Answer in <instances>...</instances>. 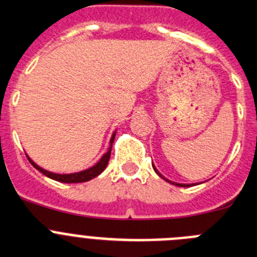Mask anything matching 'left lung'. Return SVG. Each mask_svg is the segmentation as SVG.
<instances>
[{
	"label": "left lung",
	"instance_id": "8db88e82",
	"mask_svg": "<svg viewBox=\"0 0 257 257\" xmlns=\"http://www.w3.org/2000/svg\"><path fill=\"white\" fill-rule=\"evenodd\" d=\"M153 169H154V171H156V172H157V174L160 175L161 178H162V179H165V180H166V181H169V183L174 184V185H178V187H183V188H185V187H190V184H179V183H174V181H170V180H169V179H166V178H165V176H162V175H161V174H160V172H158V170H157V169H156V166H154V165H153Z\"/></svg>",
	"mask_w": 257,
	"mask_h": 257
}]
</instances>
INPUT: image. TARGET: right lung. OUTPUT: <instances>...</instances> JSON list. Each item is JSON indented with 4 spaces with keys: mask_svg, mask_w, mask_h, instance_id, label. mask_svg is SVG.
Returning a JSON list of instances; mask_svg holds the SVG:
<instances>
[{
    "mask_svg": "<svg viewBox=\"0 0 257 257\" xmlns=\"http://www.w3.org/2000/svg\"><path fill=\"white\" fill-rule=\"evenodd\" d=\"M114 136H115V133H113L112 138H110V142H109L108 152L103 154V157H101L100 160H99V162H97L96 165H94L92 167H90V169H87V170H83V171L74 172V174H55V172H50V171H47V170H44L42 167H40V166H38L37 163L33 162V161H32L28 156L27 157H28L29 162L33 165V167H35V169H37L38 171L42 172L45 176L52 179V180L60 181V183H67V184L85 183V181H88V180H91V179L96 178L97 175H100L101 172L105 170V167L108 166L109 158H110V152H112V144H113V142H114Z\"/></svg>",
    "mask_w": 257,
    "mask_h": 257,
    "instance_id": "obj_1",
    "label": "right lung"
}]
</instances>
